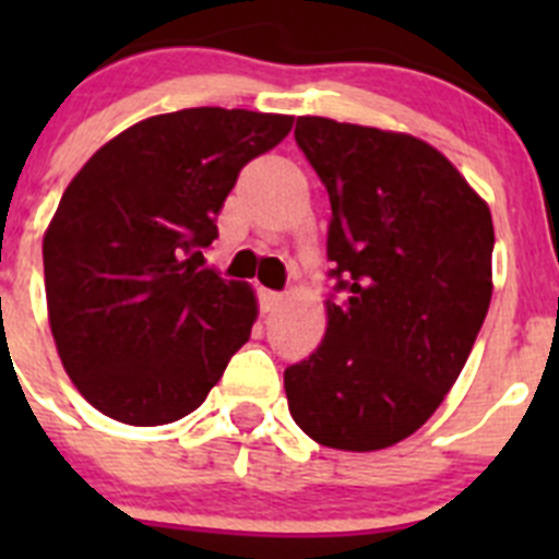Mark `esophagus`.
I'll list each match as a JSON object with an SVG mask.
<instances>
[{"label": "esophagus", "instance_id": "1", "mask_svg": "<svg viewBox=\"0 0 559 559\" xmlns=\"http://www.w3.org/2000/svg\"><path fill=\"white\" fill-rule=\"evenodd\" d=\"M280 302H283V294H276V290H260V308H263V313L274 310Z\"/></svg>", "mask_w": 559, "mask_h": 559}]
</instances>
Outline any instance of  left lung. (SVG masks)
I'll list each match as a JSON object with an SVG mask.
<instances>
[{"label":"left lung","mask_w":559,"mask_h":559,"mask_svg":"<svg viewBox=\"0 0 559 559\" xmlns=\"http://www.w3.org/2000/svg\"><path fill=\"white\" fill-rule=\"evenodd\" d=\"M330 195L322 344L285 369L290 417L319 445L383 451L431 419L492 299V215L448 156L412 133L299 117Z\"/></svg>","instance_id":"obj_1"}]
</instances>
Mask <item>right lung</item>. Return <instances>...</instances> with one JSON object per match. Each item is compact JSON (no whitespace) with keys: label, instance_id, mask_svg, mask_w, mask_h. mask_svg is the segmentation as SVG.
<instances>
[{"label":"right lung","instance_id":"add662e5","mask_svg":"<svg viewBox=\"0 0 559 559\" xmlns=\"http://www.w3.org/2000/svg\"><path fill=\"white\" fill-rule=\"evenodd\" d=\"M294 117L185 108L126 128L78 170L44 231L58 358L78 392L126 426H167L204 403L257 322L251 285L201 249L243 170Z\"/></svg>","mask_w":559,"mask_h":559}]
</instances>
